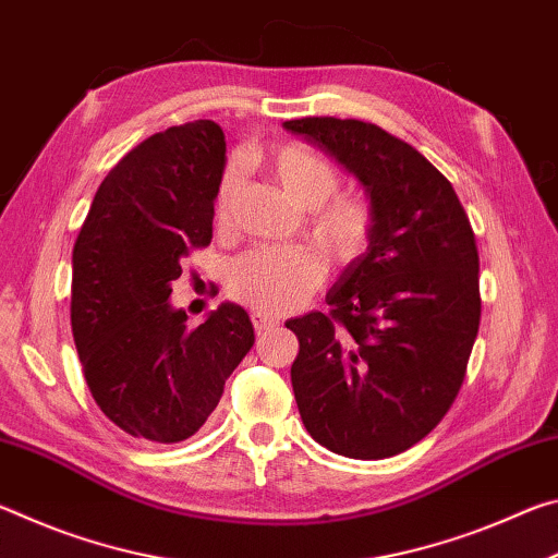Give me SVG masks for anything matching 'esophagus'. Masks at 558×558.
I'll list each match as a JSON object with an SVG mask.
<instances>
[{"mask_svg": "<svg viewBox=\"0 0 558 558\" xmlns=\"http://www.w3.org/2000/svg\"><path fill=\"white\" fill-rule=\"evenodd\" d=\"M251 323H253V329H256L258 335L260 332H268V329H272V327H278V319L272 317V315H268V313H260V310H256V313H251Z\"/></svg>", "mask_w": 558, "mask_h": 558, "instance_id": "esophagus-1", "label": "esophagus"}]
</instances>
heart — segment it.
I'll list each match as a JSON object with an SVG mask.
<instances>
[{"label":"heart","instance_id":"obj_1","mask_svg":"<svg viewBox=\"0 0 558 558\" xmlns=\"http://www.w3.org/2000/svg\"><path fill=\"white\" fill-rule=\"evenodd\" d=\"M292 202L307 211V233L325 256L347 266L369 248L376 229L374 206L362 196H335L339 169L327 157L300 145H282L268 159ZM243 186V162L231 159L223 167L214 196L216 221L229 223L233 204ZM325 278V260L305 245H270L245 253L231 266L229 295L260 310V313H286L300 305Z\"/></svg>","mask_w":558,"mask_h":558}]
</instances>
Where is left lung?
<instances>
[{"label": "left lung", "instance_id": "obj_1", "mask_svg": "<svg viewBox=\"0 0 558 558\" xmlns=\"http://www.w3.org/2000/svg\"><path fill=\"white\" fill-rule=\"evenodd\" d=\"M282 128L347 167L372 196L366 253L327 292L329 313L288 319L300 418L344 458L399 456L438 426L480 327V256L456 189L418 149L364 120Z\"/></svg>", "mask_w": 558, "mask_h": 558}]
</instances>
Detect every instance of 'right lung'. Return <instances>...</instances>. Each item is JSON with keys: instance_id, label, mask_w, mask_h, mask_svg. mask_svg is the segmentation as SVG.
I'll return each instance as SVG.
<instances>
[{"instance_id": "1", "label": "right lung", "mask_w": 558, "mask_h": 558, "mask_svg": "<svg viewBox=\"0 0 558 558\" xmlns=\"http://www.w3.org/2000/svg\"><path fill=\"white\" fill-rule=\"evenodd\" d=\"M223 162L211 120L155 132L102 179L73 245L71 329L83 376L132 438H192L256 339L233 302L199 327L167 302L184 260L211 243Z\"/></svg>"}]
</instances>
